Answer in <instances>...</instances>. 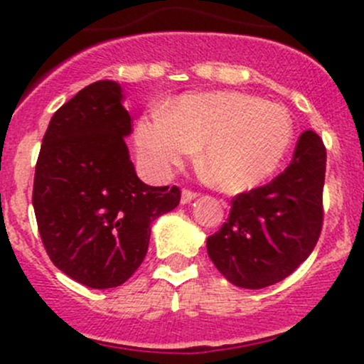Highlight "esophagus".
<instances>
[{"mask_svg": "<svg viewBox=\"0 0 364 364\" xmlns=\"http://www.w3.org/2000/svg\"><path fill=\"white\" fill-rule=\"evenodd\" d=\"M196 196H198V195H196L195 191L183 190V193H181V202H183V203H190V202H193Z\"/></svg>", "mask_w": 364, "mask_h": 364, "instance_id": "esophagus-1", "label": "esophagus"}]
</instances>
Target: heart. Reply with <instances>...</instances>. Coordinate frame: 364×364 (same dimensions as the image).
Wrapping results in <instances>:
<instances>
[{
    "mask_svg": "<svg viewBox=\"0 0 364 364\" xmlns=\"http://www.w3.org/2000/svg\"><path fill=\"white\" fill-rule=\"evenodd\" d=\"M294 127L286 107L241 92H205L176 99L136 123L144 166L164 178L203 147L212 185L229 193L260 186L289 152Z\"/></svg>",
    "mask_w": 364,
    "mask_h": 364,
    "instance_id": "heart-1",
    "label": "heart"
}]
</instances>
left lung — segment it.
Listing matches in <instances>:
<instances>
[{
	"mask_svg": "<svg viewBox=\"0 0 364 364\" xmlns=\"http://www.w3.org/2000/svg\"><path fill=\"white\" fill-rule=\"evenodd\" d=\"M325 162L323 141L308 129L284 173L232 198L228 223L207 237L208 257L229 282L262 289L310 257L323 220Z\"/></svg>",
	"mask_w": 364,
	"mask_h": 364,
	"instance_id": "left-lung-1",
	"label": "left lung"
}]
</instances>
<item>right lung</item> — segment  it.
Instances as JSON below:
<instances>
[{"instance_id": "right-lung-1", "label": "right lung", "mask_w": 364, "mask_h": 364, "mask_svg": "<svg viewBox=\"0 0 364 364\" xmlns=\"http://www.w3.org/2000/svg\"><path fill=\"white\" fill-rule=\"evenodd\" d=\"M118 82L87 85L54 112L36 166L34 205L46 252L73 281L118 287L144 262L150 224L179 203V188L136 176L124 139L132 118Z\"/></svg>"}]
</instances>
